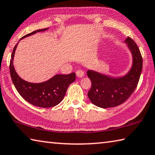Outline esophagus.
<instances>
[{
  "instance_id": "34e87169",
  "label": "esophagus",
  "mask_w": 155,
  "mask_h": 155,
  "mask_svg": "<svg viewBox=\"0 0 155 155\" xmlns=\"http://www.w3.org/2000/svg\"><path fill=\"white\" fill-rule=\"evenodd\" d=\"M76 74L78 77H80V78H82L84 74H85V72H84L83 70H78L77 72H76Z\"/></svg>"
}]
</instances>
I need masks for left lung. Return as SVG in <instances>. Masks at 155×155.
I'll list each match as a JSON object with an SVG mask.
<instances>
[{
  "mask_svg": "<svg viewBox=\"0 0 155 155\" xmlns=\"http://www.w3.org/2000/svg\"><path fill=\"white\" fill-rule=\"evenodd\" d=\"M125 42L133 57V66L127 75L113 78L91 70L87 72L91 81L87 95L91 103L97 107L105 109L118 106L124 103L137 87L142 70V56L137 45L130 37H127Z\"/></svg>",
  "mask_w": 155,
  "mask_h": 155,
  "instance_id": "left-lung-1",
  "label": "left lung"
}]
</instances>
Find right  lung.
<instances>
[{
    "label": "right lung",
    "mask_w": 155,
    "mask_h": 155,
    "mask_svg": "<svg viewBox=\"0 0 155 155\" xmlns=\"http://www.w3.org/2000/svg\"><path fill=\"white\" fill-rule=\"evenodd\" d=\"M48 28L39 29L22 37L20 40ZM18 44H15L10 59L9 70L13 83L20 95L34 106L49 108L60 103L64 98L70 84L76 79L74 72L70 74H57L48 81L40 83H32L21 78L14 69L13 60Z\"/></svg>",
    "instance_id": "1"
}]
</instances>
